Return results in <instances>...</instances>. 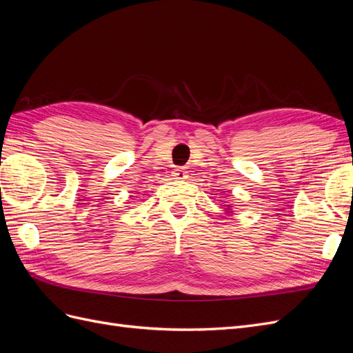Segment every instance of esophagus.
<instances>
[{
	"mask_svg": "<svg viewBox=\"0 0 353 353\" xmlns=\"http://www.w3.org/2000/svg\"><path fill=\"white\" fill-rule=\"evenodd\" d=\"M172 174H174L175 179H185L188 176L187 175V170L184 168H176Z\"/></svg>",
	"mask_w": 353,
	"mask_h": 353,
	"instance_id": "esophagus-1",
	"label": "esophagus"
}]
</instances>
